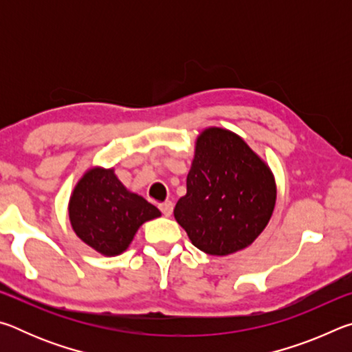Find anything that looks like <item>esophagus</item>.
<instances>
[{
    "label": "esophagus",
    "instance_id": "1",
    "mask_svg": "<svg viewBox=\"0 0 352 352\" xmlns=\"http://www.w3.org/2000/svg\"><path fill=\"white\" fill-rule=\"evenodd\" d=\"M160 211H162L166 217H169L172 211H174V204H172V201H164V204L160 205Z\"/></svg>",
    "mask_w": 352,
    "mask_h": 352
}]
</instances>
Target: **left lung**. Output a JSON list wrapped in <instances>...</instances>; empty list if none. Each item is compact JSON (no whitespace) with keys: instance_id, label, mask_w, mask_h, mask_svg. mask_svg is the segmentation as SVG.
<instances>
[{"instance_id":"8db88e82","label":"left lung","mask_w":352,"mask_h":352,"mask_svg":"<svg viewBox=\"0 0 352 352\" xmlns=\"http://www.w3.org/2000/svg\"><path fill=\"white\" fill-rule=\"evenodd\" d=\"M276 184L269 166L241 136L210 127L195 142L186 195L174 216L192 245L214 256L248 247L269 223Z\"/></svg>"}]
</instances>
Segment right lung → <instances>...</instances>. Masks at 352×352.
I'll use <instances>...</instances> for the list:
<instances>
[{
	"mask_svg": "<svg viewBox=\"0 0 352 352\" xmlns=\"http://www.w3.org/2000/svg\"><path fill=\"white\" fill-rule=\"evenodd\" d=\"M69 222L80 239L104 256L127 250L140 226L162 216L157 206L130 192L113 169L85 172L71 194Z\"/></svg>",
	"mask_w": 352,
	"mask_h": 352,
	"instance_id": "add662e5",
	"label": "right lung"
}]
</instances>
